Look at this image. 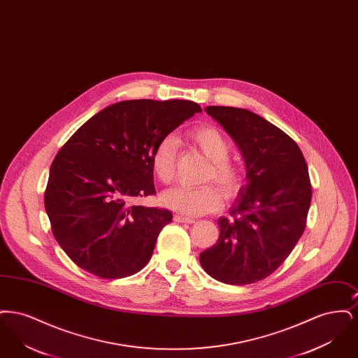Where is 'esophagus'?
Segmentation results:
<instances>
[{"instance_id": "1", "label": "esophagus", "mask_w": 358, "mask_h": 358, "mask_svg": "<svg viewBox=\"0 0 358 358\" xmlns=\"http://www.w3.org/2000/svg\"><path fill=\"white\" fill-rule=\"evenodd\" d=\"M174 220L177 222H187V224H192V222H194V219H193V217H187V216L180 215V213L174 216Z\"/></svg>"}]
</instances>
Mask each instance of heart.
Listing matches in <instances>:
<instances>
[{
  "label": "heart",
  "instance_id": "obj_1",
  "mask_svg": "<svg viewBox=\"0 0 358 358\" xmlns=\"http://www.w3.org/2000/svg\"><path fill=\"white\" fill-rule=\"evenodd\" d=\"M196 146L210 159L206 171V181L215 180L225 196L238 193L241 185V169L236 162L228 158L231 142L220 130L212 126H200L189 133ZM177 141L173 136H164L154 148L152 168L155 177L164 182H171L174 177ZM162 201L173 210L185 216H201L220 208L222 201L220 190L213 185L200 187H171L164 192Z\"/></svg>",
  "mask_w": 358,
  "mask_h": 358
}]
</instances>
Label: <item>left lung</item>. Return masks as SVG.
<instances>
[{"label":"left lung","mask_w":358,"mask_h":358,"mask_svg":"<svg viewBox=\"0 0 358 358\" xmlns=\"http://www.w3.org/2000/svg\"><path fill=\"white\" fill-rule=\"evenodd\" d=\"M236 142L245 165V185L217 220V243L200 254L216 280L251 285L286 260L306 227L311 184L305 157L286 133L255 113L224 106L205 107Z\"/></svg>","instance_id":"obj_1"}]
</instances>
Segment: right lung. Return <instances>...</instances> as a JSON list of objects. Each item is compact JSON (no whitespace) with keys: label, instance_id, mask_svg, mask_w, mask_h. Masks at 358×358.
<instances>
[{"label":"right lung","instance_id":"1","mask_svg":"<svg viewBox=\"0 0 358 358\" xmlns=\"http://www.w3.org/2000/svg\"><path fill=\"white\" fill-rule=\"evenodd\" d=\"M201 107L190 101L114 103L80 126L55 157L44 194L52 232L69 259L99 278L141 271L171 210L130 204L155 193L152 153Z\"/></svg>","mask_w":358,"mask_h":358}]
</instances>
